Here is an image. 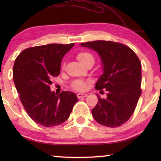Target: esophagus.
Returning <instances> with one entry per match:
<instances>
[{
	"label": "esophagus",
	"mask_w": 161,
	"mask_h": 161,
	"mask_svg": "<svg viewBox=\"0 0 161 161\" xmlns=\"http://www.w3.org/2000/svg\"><path fill=\"white\" fill-rule=\"evenodd\" d=\"M87 96V94H84V93H78L77 94V97L78 98H81V97H86Z\"/></svg>",
	"instance_id": "1"
}]
</instances>
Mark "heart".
Segmentation results:
<instances>
[{"instance_id":"1","label":"heart","mask_w":161,"mask_h":161,"mask_svg":"<svg viewBox=\"0 0 161 161\" xmlns=\"http://www.w3.org/2000/svg\"><path fill=\"white\" fill-rule=\"evenodd\" d=\"M76 58L82 65L85 64L86 63L89 62V61H93V62L94 61L93 55L86 51L79 53L77 55ZM72 88L76 90H78V91H82V90L85 89L86 83L83 80H75L74 81L73 83H72Z\"/></svg>"}]
</instances>
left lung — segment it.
<instances>
[{"mask_svg":"<svg viewBox=\"0 0 161 161\" xmlns=\"http://www.w3.org/2000/svg\"><path fill=\"white\" fill-rule=\"evenodd\" d=\"M80 45L100 56L103 73L95 89L108 92L105 99L97 94L98 103L92 110V116L104 126L119 127L130 118L142 94L140 60L129 47L112 41L88 42Z\"/></svg>","mask_w":161,"mask_h":161,"instance_id":"8db88e82","label":"left lung"}]
</instances>
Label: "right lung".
I'll list each match as a JSON object with an SVG mask.
<instances>
[{"mask_svg": "<svg viewBox=\"0 0 161 161\" xmlns=\"http://www.w3.org/2000/svg\"><path fill=\"white\" fill-rule=\"evenodd\" d=\"M75 44H49L24 50L13 67V79L28 116L43 127H54L69 118L78 101L73 92H51L53 77L60 74L61 59Z\"/></svg>", "mask_w": 161, "mask_h": 161, "instance_id": "obj_1", "label": "right lung"}]
</instances>
